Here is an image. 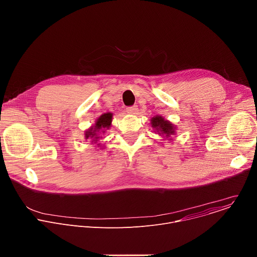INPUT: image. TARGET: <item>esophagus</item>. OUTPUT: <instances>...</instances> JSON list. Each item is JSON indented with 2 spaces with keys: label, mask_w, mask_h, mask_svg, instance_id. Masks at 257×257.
Here are the masks:
<instances>
[{
  "label": "esophagus",
  "mask_w": 257,
  "mask_h": 257,
  "mask_svg": "<svg viewBox=\"0 0 257 257\" xmlns=\"http://www.w3.org/2000/svg\"><path fill=\"white\" fill-rule=\"evenodd\" d=\"M137 111H138L137 105H132V106H128V107H127V112H128L129 114L134 115V114L137 113Z\"/></svg>",
  "instance_id": "esophagus-1"
}]
</instances>
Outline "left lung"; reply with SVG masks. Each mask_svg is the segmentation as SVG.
I'll return each instance as SVG.
<instances>
[{
    "label": "left lung",
    "mask_w": 257,
    "mask_h": 257,
    "mask_svg": "<svg viewBox=\"0 0 257 257\" xmlns=\"http://www.w3.org/2000/svg\"><path fill=\"white\" fill-rule=\"evenodd\" d=\"M152 127L159 132V134H165L166 137H170L171 135L175 134V127L174 125L169 122L168 120H165L162 116H156L152 118Z\"/></svg>",
    "instance_id": "left-lung-1"
}]
</instances>
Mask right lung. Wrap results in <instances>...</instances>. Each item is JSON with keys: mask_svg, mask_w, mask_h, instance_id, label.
<instances>
[{"mask_svg": "<svg viewBox=\"0 0 257 257\" xmlns=\"http://www.w3.org/2000/svg\"><path fill=\"white\" fill-rule=\"evenodd\" d=\"M112 113L102 114L96 121L93 126H91L86 132H85V139H93L92 141H97L99 136H97V133H104L106 129L111 127L112 124ZM99 145V144H98Z\"/></svg>", "mask_w": 257, "mask_h": 257, "instance_id": "add662e5", "label": "right lung"}]
</instances>
